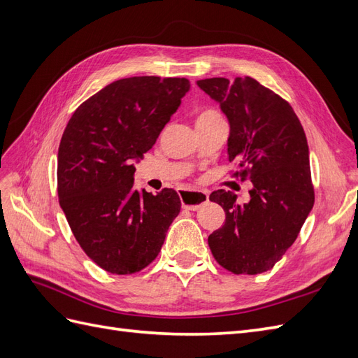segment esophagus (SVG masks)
Wrapping results in <instances>:
<instances>
[{"mask_svg": "<svg viewBox=\"0 0 358 358\" xmlns=\"http://www.w3.org/2000/svg\"><path fill=\"white\" fill-rule=\"evenodd\" d=\"M179 197L182 208H185L188 210H197L200 206L208 203L209 200L208 192L203 191H179Z\"/></svg>", "mask_w": 358, "mask_h": 358, "instance_id": "obj_1", "label": "esophagus"}]
</instances>
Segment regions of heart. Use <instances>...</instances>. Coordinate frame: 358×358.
<instances>
[{"label": "heart", "instance_id": "1", "mask_svg": "<svg viewBox=\"0 0 358 358\" xmlns=\"http://www.w3.org/2000/svg\"><path fill=\"white\" fill-rule=\"evenodd\" d=\"M213 116H218V113H216V112L212 110V109L199 110L197 115H196V124L203 122V121H206V119H210V117H213Z\"/></svg>", "mask_w": 358, "mask_h": 358}]
</instances>
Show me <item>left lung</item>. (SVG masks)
Instances as JSON below:
<instances>
[{"label": "left lung", "instance_id": "1", "mask_svg": "<svg viewBox=\"0 0 358 358\" xmlns=\"http://www.w3.org/2000/svg\"><path fill=\"white\" fill-rule=\"evenodd\" d=\"M197 85L229 117L231 176L254 185L245 204L231 191L210 194L225 212L208 239L212 255L234 275L267 272L294 243L315 201L305 129L287 100L249 76Z\"/></svg>", "mask_w": 358, "mask_h": 358}]
</instances>
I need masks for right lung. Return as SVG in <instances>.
<instances>
[{"label": "right lung", "mask_w": 358, "mask_h": 358, "mask_svg": "<svg viewBox=\"0 0 358 358\" xmlns=\"http://www.w3.org/2000/svg\"><path fill=\"white\" fill-rule=\"evenodd\" d=\"M185 78L119 79L71 115L58 149V199L70 229L92 262L133 275L158 257L180 212L178 192L134 187V162L157 142L180 99Z\"/></svg>", "instance_id": "add662e5"}]
</instances>
